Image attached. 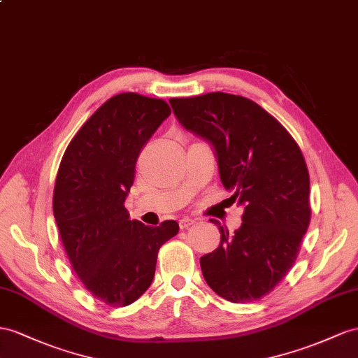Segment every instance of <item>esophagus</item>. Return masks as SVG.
I'll use <instances>...</instances> for the list:
<instances>
[{
    "mask_svg": "<svg viewBox=\"0 0 358 358\" xmlns=\"http://www.w3.org/2000/svg\"><path fill=\"white\" fill-rule=\"evenodd\" d=\"M194 222H195L194 219H190V217H182V219H180V221H178L181 230H186V228H189Z\"/></svg>",
    "mask_w": 358,
    "mask_h": 358,
    "instance_id": "1",
    "label": "esophagus"
}]
</instances>
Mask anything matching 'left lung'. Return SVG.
<instances>
[{"mask_svg": "<svg viewBox=\"0 0 358 358\" xmlns=\"http://www.w3.org/2000/svg\"><path fill=\"white\" fill-rule=\"evenodd\" d=\"M169 103L187 131L213 146L228 199L243 207L233 234L213 223L221 243L199 259L204 280L227 301H257L286 277L308 228L306 160L286 128L248 98L212 92Z\"/></svg>", "mask_w": 358, "mask_h": 358, "instance_id": "8db88e82", "label": "left lung"}]
</instances>
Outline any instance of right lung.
Returning a JSON list of instances; mask_svg holds the SVG:
<instances>
[{
    "instance_id": "add662e5",
    "label": "right lung",
    "mask_w": 358,
    "mask_h": 358,
    "mask_svg": "<svg viewBox=\"0 0 358 358\" xmlns=\"http://www.w3.org/2000/svg\"><path fill=\"white\" fill-rule=\"evenodd\" d=\"M171 115L163 99L119 94L71 141L54 186L52 210L69 262L86 289L107 306H130L151 286L160 246L176 221H131L125 199L143 145Z\"/></svg>"
}]
</instances>
